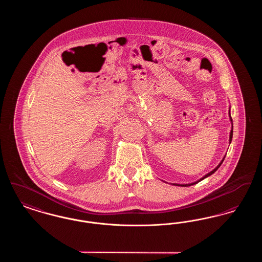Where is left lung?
Segmentation results:
<instances>
[{"label": "left lung", "instance_id": "left-lung-1", "mask_svg": "<svg viewBox=\"0 0 262 262\" xmlns=\"http://www.w3.org/2000/svg\"><path fill=\"white\" fill-rule=\"evenodd\" d=\"M229 117H230V121H231V123H232V128H231V132H230V137H229V143H231V141H232V138H233V120H232V117H231V113H230V110H229ZM225 157H226V155H224V157H223V159H222V161L218 164V166L215 168V169H213L211 172H209L208 174H205V176H203L201 179H200L199 181H196V182H194V183H190V184H183V185H180V184H173L174 186H180V187H189V186H192V185H195V184H198V183H200V181H202V180H204L205 178H207V177H209V176H211L212 174H214L217 170H218V168L221 166V164L223 163L224 161Z\"/></svg>", "mask_w": 262, "mask_h": 262}]
</instances>
